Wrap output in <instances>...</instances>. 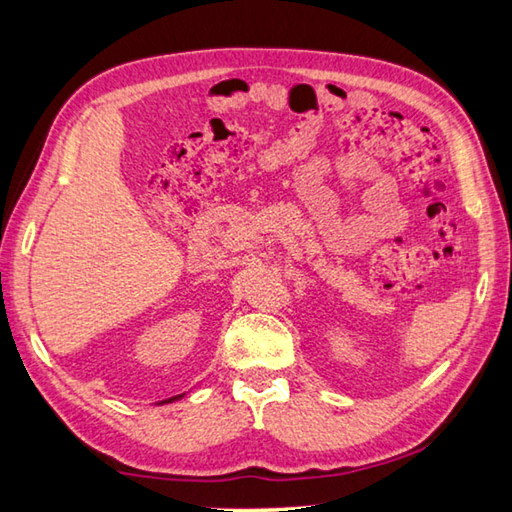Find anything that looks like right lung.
I'll return each instance as SVG.
<instances>
[{
	"mask_svg": "<svg viewBox=\"0 0 512 512\" xmlns=\"http://www.w3.org/2000/svg\"><path fill=\"white\" fill-rule=\"evenodd\" d=\"M179 398H183V394H179V396H172V398H167V401H161V403H172V401H179Z\"/></svg>",
	"mask_w": 512,
	"mask_h": 512,
	"instance_id": "obj_1",
	"label": "right lung"
}]
</instances>
